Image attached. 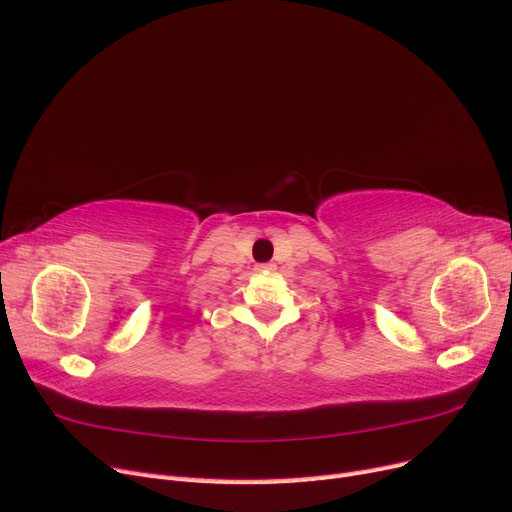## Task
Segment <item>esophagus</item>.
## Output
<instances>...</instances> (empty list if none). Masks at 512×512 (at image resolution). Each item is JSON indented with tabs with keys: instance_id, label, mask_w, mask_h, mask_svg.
Segmentation results:
<instances>
[{
	"instance_id": "34e87169",
	"label": "esophagus",
	"mask_w": 512,
	"mask_h": 512,
	"mask_svg": "<svg viewBox=\"0 0 512 512\" xmlns=\"http://www.w3.org/2000/svg\"><path fill=\"white\" fill-rule=\"evenodd\" d=\"M258 271H262V273L275 271V265H273V262H265V265H258Z\"/></svg>"
}]
</instances>
